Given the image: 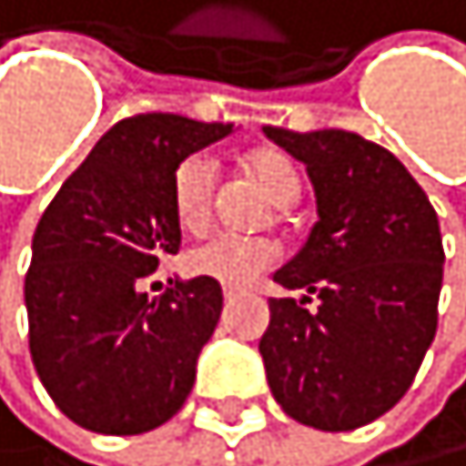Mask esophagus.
Listing matches in <instances>:
<instances>
[{
    "mask_svg": "<svg viewBox=\"0 0 466 466\" xmlns=\"http://www.w3.org/2000/svg\"><path fill=\"white\" fill-rule=\"evenodd\" d=\"M236 296H239V290H230V287H227V290H224V299H227V302H233Z\"/></svg>",
    "mask_w": 466,
    "mask_h": 466,
    "instance_id": "obj_1",
    "label": "esophagus"
}]
</instances>
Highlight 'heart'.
Listing matches in <instances>:
<instances>
[{
	"label": "heart",
	"instance_id": "obj_1",
	"mask_svg": "<svg viewBox=\"0 0 466 466\" xmlns=\"http://www.w3.org/2000/svg\"><path fill=\"white\" fill-rule=\"evenodd\" d=\"M245 173L278 209H290L302 197V173L284 152L260 149L245 158ZM218 173L206 155H191L173 173V212L182 230L200 233L212 221ZM281 248L272 239H239V236H209L185 251V269L224 287H248L269 272Z\"/></svg>",
	"mask_w": 466,
	"mask_h": 466
}]
</instances>
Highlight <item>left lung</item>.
<instances>
[{"label": "left lung", "instance_id": "1", "mask_svg": "<svg viewBox=\"0 0 466 466\" xmlns=\"http://www.w3.org/2000/svg\"><path fill=\"white\" fill-rule=\"evenodd\" d=\"M263 134L305 164L320 215L275 272L305 296L269 299L266 380L296 422L353 431L401 401L434 341L446 260L437 212L407 167L359 134Z\"/></svg>", "mask_w": 466, "mask_h": 466}]
</instances>
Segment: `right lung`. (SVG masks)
<instances>
[{"label": "right lung", "mask_w": 466, "mask_h": 466, "mask_svg": "<svg viewBox=\"0 0 466 466\" xmlns=\"http://www.w3.org/2000/svg\"><path fill=\"white\" fill-rule=\"evenodd\" d=\"M233 125L176 113L116 122L44 209L23 284L35 371L56 407L98 434H143L182 410L224 296L209 278L149 299L143 281L182 230L173 173Z\"/></svg>", "instance_id": "obj_1"}]
</instances>
